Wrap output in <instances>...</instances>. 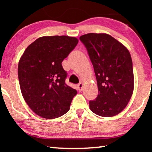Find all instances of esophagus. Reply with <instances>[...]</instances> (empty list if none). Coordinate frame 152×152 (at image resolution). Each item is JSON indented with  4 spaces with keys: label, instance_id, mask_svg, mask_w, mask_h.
<instances>
[{
    "label": "esophagus",
    "instance_id": "34e87169",
    "mask_svg": "<svg viewBox=\"0 0 152 152\" xmlns=\"http://www.w3.org/2000/svg\"><path fill=\"white\" fill-rule=\"evenodd\" d=\"M83 85H84V84H83V83H82V82H80V83H79L78 85H77V86H78V88H79V90H80V91L82 90V88H83Z\"/></svg>",
    "mask_w": 152,
    "mask_h": 152
}]
</instances>
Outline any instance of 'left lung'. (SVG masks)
Segmentation results:
<instances>
[{"label":"left lung","mask_w":152,"mask_h":152,"mask_svg":"<svg viewBox=\"0 0 152 152\" xmlns=\"http://www.w3.org/2000/svg\"><path fill=\"white\" fill-rule=\"evenodd\" d=\"M94 68L98 95L89 101L91 111L102 117L118 115L126 107L134 87L132 57L111 35L88 33L80 37Z\"/></svg>","instance_id":"left-lung-1"}]
</instances>
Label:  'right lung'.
<instances>
[{
  "label": "right lung",
  "instance_id": "add662e5",
  "mask_svg": "<svg viewBox=\"0 0 152 152\" xmlns=\"http://www.w3.org/2000/svg\"><path fill=\"white\" fill-rule=\"evenodd\" d=\"M77 43L75 37H42L24 51L18 66L20 88L37 115L53 119L69 111L77 92L65 83L67 72L61 63Z\"/></svg>",
  "mask_w": 152,
  "mask_h": 152
}]
</instances>
